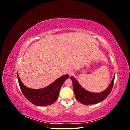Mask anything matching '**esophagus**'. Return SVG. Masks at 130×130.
Here are the masks:
<instances>
[{
	"label": "esophagus",
	"instance_id": "obj_1",
	"mask_svg": "<svg viewBox=\"0 0 130 130\" xmlns=\"http://www.w3.org/2000/svg\"><path fill=\"white\" fill-rule=\"evenodd\" d=\"M68 73L69 75H72L73 74H74V70H73L72 69H70L68 71Z\"/></svg>",
	"mask_w": 130,
	"mask_h": 130
}]
</instances>
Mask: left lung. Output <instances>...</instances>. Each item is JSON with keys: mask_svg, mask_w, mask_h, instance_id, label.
<instances>
[{"mask_svg": "<svg viewBox=\"0 0 130 130\" xmlns=\"http://www.w3.org/2000/svg\"><path fill=\"white\" fill-rule=\"evenodd\" d=\"M115 75L107 88L101 93H92L85 90L73 76L70 78L73 82V90L76 99L82 104L92 105L100 103L106 99L112 89Z\"/></svg>", "mask_w": 130, "mask_h": 130, "instance_id": "obj_1", "label": "left lung"}]
</instances>
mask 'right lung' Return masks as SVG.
I'll return each mask as SVG.
<instances>
[{
    "label": "right lung",
    "mask_w": 130,
    "mask_h": 130,
    "mask_svg": "<svg viewBox=\"0 0 130 130\" xmlns=\"http://www.w3.org/2000/svg\"><path fill=\"white\" fill-rule=\"evenodd\" d=\"M17 77L19 87L26 99L35 105L44 106L52 105L56 101L61 86L65 80L69 77V75L66 74L57 78L47 87L39 89H33L26 87L21 81L18 74Z\"/></svg>",
    "instance_id": "obj_1"
}]
</instances>
